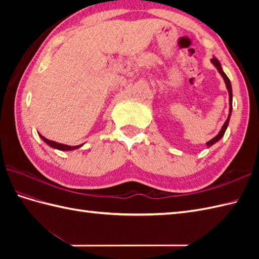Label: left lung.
Here are the masks:
<instances>
[{"mask_svg": "<svg viewBox=\"0 0 259 259\" xmlns=\"http://www.w3.org/2000/svg\"><path fill=\"white\" fill-rule=\"evenodd\" d=\"M211 62H212V64L214 65V67L217 68L218 72L222 74V76H223L224 80H225V83H226L227 90H228V93H229V114H228V118H227V120H226V122H225L224 125H223L222 130L219 131V134H218L216 137H214V138H212L210 141L207 142V146H208V147L212 146L213 144H216V142H217L218 140L222 139V137L225 135V131H226L227 126H228L229 119H230V114H232V110H233V91H232V83H230L228 76H227L226 74H225V72H224L223 69H222V65H221V63H219L218 60H217L216 58H212V59H211Z\"/></svg>", "mask_w": 259, "mask_h": 259, "instance_id": "left-lung-1", "label": "left lung"}]
</instances>
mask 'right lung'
<instances>
[{
    "label": "right lung",
    "mask_w": 259,
    "mask_h": 259,
    "mask_svg": "<svg viewBox=\"0 0 259 259\" xmlns=\"http://www.w3.org/2000/svg\"><path fill=\"white\" fill-rule=\"evenodd\" d=\"M38 136H40L41 138H42V140L45 141V142H47V144H48L49 146H51L52 148H57V149H59V150H64V151H67V150H74V149H78V148H80V147L82 146V145H80V146H67V145L58 144V142H56V141H52V140H49V139L45 138V137H43V136L40 135V134H38Z\"/></svg>",
    "instance_id": "right-lung-1"
}]
</instances>
